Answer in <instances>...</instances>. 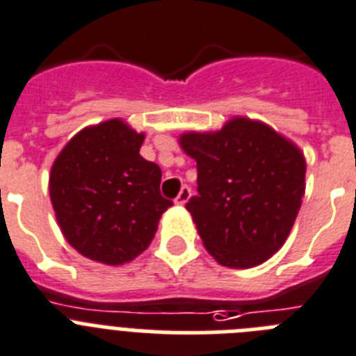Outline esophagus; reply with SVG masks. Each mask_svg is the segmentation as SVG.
Returning <instances> with one entry per match:
<instances>
[{"instance_id": "34e87169", "label": "esophagus", "mask_w": 356, "mask_h": 356, "mask_svg": "<svg viewBox=\"0 0 356 356\" xmlns=\"http://www.w3.org/2000/svg\"><path fill=\"white\" fill-rule=\"evenodd\" d=\"M190 195H191L190 186H182L181 191H179V195L175 197V204H179V206H182V204H186L188 199H190Z\"/></svg>"}]
</instances>
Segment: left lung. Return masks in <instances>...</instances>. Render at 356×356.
I'll return each instance as SVG.
<instances>
[{"label": "left lung", "mask_w": 356, "mask_h": 356, "mask_svg": "<svg viewBox=\"0 0 356 356\" xmlns=\"http://www.w3.org/2000/svg\"><path fill=\"white\" fill-rule=\"evenodd\" d=\"M181 147L197 161V195L186 209L209 254L225 267L249 268L280 251L305 195L301 150L247 118L218 132H188Z\"/></svg>", "instance_id": "1"}]
</instances>
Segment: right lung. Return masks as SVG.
Returning a JSON list of instances; mask_svg holds the SVG:
<instances>
[{"instance_id":"add662e5","label":"right lung","mask_w":356,"mask_h":356,"mask_svg":"<svg viewBox=\"0 0 356 356\" xmlns=\"http://www.w3.org/2000/svg\"><path fill=\"white\" fill-rule=\"evenodd\" d=\"M143 140L122 120H109L80 131L51 166L55 216L86 258L105 265L134 259L172 206L159 191L161 168L140 156Z\"/></svg>"}]
</instances>
